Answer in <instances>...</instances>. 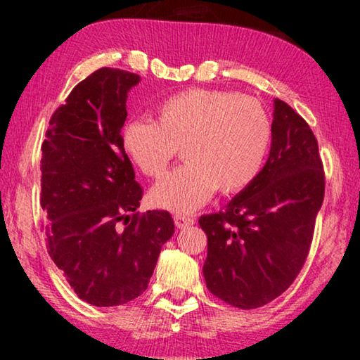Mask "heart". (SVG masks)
I'll use <instances>...</instances> for the list:
<instances>
[{"label": "heart", "mask_w": 360, "mask_h": 360, "mask_svg": "<svg viewBox=\"0 0 360 360\" xmlns=\"http://www.w3.org/2000/svg\"><path fill=\"white\" fill-rule=\"evenodd\" d=\"M260 143L240 127L225 125L211 130L192 150V158L202 172L221 184L241 187L252 178L259 165ZM202 202L186 169L176 172L158 184L154 203L173 216H191Z\"/></svg>", "instance_id": "obj_1"}]
</instances>
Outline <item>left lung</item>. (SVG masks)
<instances>
[{
	"label": "left lung",
	"instance_id": "obj_1",
	"mask_svg": "<svg viewBox=\"0 0 360 360\" xmlns=\"http://www.w3.org/2000/svg\"><path fill=\"white\" fill-rule=\"evenodd\" d=\"M139 76L101 68L53 112L41 157L47 249L81 300L117 307L148 289L174 233L168 211H139L143 188L124 149L127 94Z\"/></svg>",
	"mask_w": 360,
	"mask_h": 360
}]
</instances>
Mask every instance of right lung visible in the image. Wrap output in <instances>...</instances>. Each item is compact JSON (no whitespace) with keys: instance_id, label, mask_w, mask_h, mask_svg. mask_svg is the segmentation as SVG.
<instances>
[{"instance_id":"right-lung-1","label":"right lung","mask_w":360,"mask_h":360,"mask_svg":"<svg viewBox=\"0 0 360 360\" xmlns=\"http://www.w3.org/2000/svg\"><path fill=\"white\" fill-rule=\"evenodd\" d=\"M322 200L318 141L307 122L283 103L262 172L224 210L200 217L208 236L206 288L241 309L281 295L307 260Z\"/></svg>"}]
</instances>
